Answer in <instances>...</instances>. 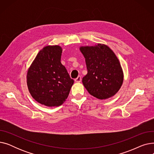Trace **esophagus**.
<instances>
[{
  "mask_svg": "<svg viewBox=\"0 0 154 154\" xmlns=\"http://www.w3.org/2000/svg\"><path fill=\"white\" fill-rule=\"evenodd\" d=\"M81 76H78L75 79V82H81Z\"/></svg>",
  "mask_w": 154,
  "mask_h": 154,
  "instance_id": "34e87169",
  "label": "esophagus"
}]
</instances>
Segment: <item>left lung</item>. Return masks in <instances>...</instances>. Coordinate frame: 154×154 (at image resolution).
I'll list each match as a JSON object with an SVG mask.
<instances>
[{
  "label": "left lung",
  "instance_id": "8db88e82",
  "mask_svg": "<svg viewBox=\"0 0 154 154\" xmlns=\"http://www.w3.org/2000/svg\"><path fill=\"white\" fill-rule=\"evenodd\" d=\"M85 59L87 74L82 83L91 95L99 99L114 96L124 80L122 67L117 56L106 45L80 47Z\"/></svg>",
  "mask_w": 154,
  "mask_h": 154
}]
</instances>
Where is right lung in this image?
Returning a JSON list of instances; mask_svg holds the SVG:
<instances>
[{
  "label": "right lung",
  "mask_w": 154,
  "mask_h": 154,
  "mask_svg": "<svg viewBox=\"0 0 154 154\" xmlns=\"http://www.w3.org/2000/svg\"><path fill=\"white\" fill-rule=\"evenodd\" d=\"M62 52L59 45L44 47L27 72V84L32 97L48 107L59 106L66 101L74 82L60 62Z\"/></svg>",
  "instance_id": "add662e5"
}]
</instances>
